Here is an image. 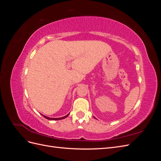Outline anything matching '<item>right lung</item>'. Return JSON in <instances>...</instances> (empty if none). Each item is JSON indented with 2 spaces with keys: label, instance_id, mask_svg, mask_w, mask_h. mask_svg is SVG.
I'll use <instances>...</instances> for the list:
<instances>
[{
  "label": "right lung",
  "instance_id": "right-lung-1",
  "mask_svg": "<svg viewBox=\"0 0 161 161\" xmlns=\"http://www.w3.org/2000/svg\"><path fill=\"white\" fill-rule=\"evenodd\" d=\"M69 114H68V115H66V116L62 117V118H48V117H46V116L43 115H43V117H44L45 118H46V119H50V120H59V119H64V118H66V117L69 116Z\"/></svg>",
  "mask_w": 161,
  "mask_h": 161
}]
</instances>
